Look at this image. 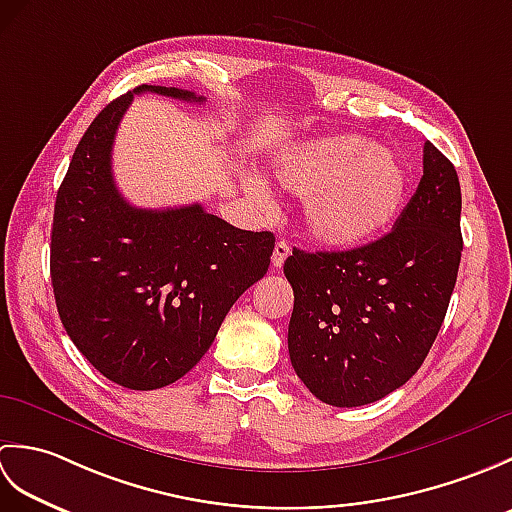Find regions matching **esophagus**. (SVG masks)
<instances>
[{
    "label": "esophagus",
    "instance_id": "obj_1",
    "mask_svg": "<svg viewBox=\"0 0 512 512\" xmlns=\"http://www.w3.org/2000/svg\"><path fill=\"white\" fill-rule=\"evenodd\" d=\"M288 255H290V246H288L286 242H277V244H275V250H273V257H270V259H273V266H275V268L284 266Z\"/></svg>",
    "mask_w": 512,
    "mask_h": 512
}]
</instances>
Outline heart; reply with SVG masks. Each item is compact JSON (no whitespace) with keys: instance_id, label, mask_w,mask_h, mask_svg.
I'll use <instances>...</instances> for the list:
<instances>
[{"instance_id":"obj_1","label":"heart","mask_w":512,"mask_h":512,"mask_svg":"<svg viewBox=\"0 0 512 512\" xmlns=\"http://www.w3.org/2000/svg\"><path fill=\"white\" fill-rule=\"evenodd\" d=\"M277 180L290 193L306 195V233L334 250L361 248L389 231L409 193V169L398 151L361 136H328L297 147L279 162Z\"/></svg>"}]
</instances>
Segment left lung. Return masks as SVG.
I'll list each match as a JSON object with an SVG mask.
<instances>
[{
  "instance_id": "8db88e82",
  "label": "left lung",
  "mask_w": 512,
  "mask_h": 512,
  "mask_svg": "<svg viewBox=\"0 0 512 512\" xmlns=\"http://www.w3.org/2000/svg\"><path fill=\"white\" fill-rule=\"evenodd\" d=\"M422 165L391 233L341 253L295 248L286 259L290 363L325 405L385 398L418 372L440 332L462 257V193L431 143Z\"/></svg>"
}]
</instances>
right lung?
Returning <instances> with one entry per match:
<instances>
[{
    "mask_svg": "<svg viewBox=\"0 0 512 512\" xmlns=\"http://www.w3.org/2000/svg\"><path fill=\"white\" fill-rule=\"evenodd\" d=\"M140 92L204 101L140 85L101 110L54 202L50 275L79 352L116 385L149 391L176 383L206 354L233 303L266 275L275 237L235 228L202 204L151 211L118 193L112 145Z\"/></svg>",
    "mask_w": 512,
    "mask_h": 512,
    "instance_id": "add662e5",
    "label": "right lung"
}]
</instances>
